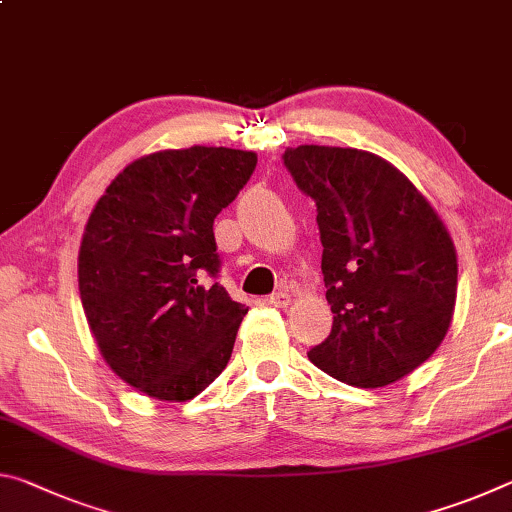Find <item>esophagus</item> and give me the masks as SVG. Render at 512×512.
Here are the masks:
<instances>
[{
    "instance_id": "esophagus-1",
    "label": "esophagus",
    "mask_w": 512,
    "mask_h": 512,
    "mask_svg": "<svg viewBox=\"0 0 512 512\" xmlns=\"http://www.w3.org/2000/svg\"><path fill=\"white\" fill-rule=\"evenodd\" d=\"M289 302H291V296L287 291H277V293H273V296L266 298V305H271V307H287Z\"/></svg>"
}]
</instances>
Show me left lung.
Here are the masks:
<instances>
[{
    "mask_svg": "<svg viewBox=\"0 0 512 512\" xmlns=\"http://www.w3.org/2000/svg\"><path fill=\"white\" fill-rule=\"evenodd\" d=\"M316 203L334 325L309 359L350 386L400 381L443 343L456 305V248L404 173L375 153L302 144L284 151Z\"/></svg>",
    "mask_w": 512,
    "mask_h": 512,
    "instance_id": "8db88e82",
    "label": "left lung"
}]
</instances>
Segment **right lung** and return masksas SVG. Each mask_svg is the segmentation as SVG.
Here are the masks:
<instances>
[{
	"label": "right lung",
	"mask_w": 512,
	"mask_h": 512,
	"mask_svg": "<svg viewBox=\"0 0 512 512\" xmlns=\"http://www.w3.org/2000/svg\"><path fill=\"white\" fill-rule=\"evenodd\" d=\"M257 155L225 146L158 151L117 173L79 250V291L101 357L162 402H187L228 366L248 307L219 282L214 219Z\"/></svg>",
	"instance_id": "1"
}]
</instances>
